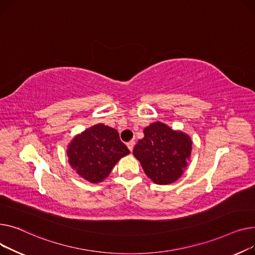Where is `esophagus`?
I'll list each match as a JSON object with an SVG mask.
<instances>
[{
	"label": "esophagus",
	"instance_id": "esophagus-1",
	"mask_svg": "<svg viewBox=\"0 0 255 255\" xmlns=\"http://www.w3.org/2000/svg\"><path fill=\"white\" fill-rule=\"evenodd\" d=\"M127 146H128V148L129 149V151H132L133 146H134V142H133V141H130V142H128V143L127 144Z\"/></svg>",
	"mask_w": 255,
	"mask_h": 255
}]
</instances>
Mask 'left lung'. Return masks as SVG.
Here are the masks:
<instances>
[{
    "label": "left lung",
    "mask_w": 255,
    "mask_h": 255,
    "mask_svg": "<svg viewBox=\"0 0 255 255\" xmlns=\"http://www.w3.org/2000/svg\"><path fill=\"white\" fill-rule=\"evenodd\" d=\"M144 138L133 148L136 157L155 184L175 182L184 173L190 159L192 141L189 134L155 122L144 128Z\"/></svg>",
    "instance_id": "obj_1"
}]
</instances>
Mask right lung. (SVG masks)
I'll return each instance as SVG.
<instances>
[{"label": "right lung", "instance_id": "obj_1", "mask_svg": "<svg viewBox=\"0 0 255 255\" xmlns=\"http://www.w3.org/2000/svg\"><path fill=\"white\" fill-rule=\"evenodd\" d=\"M129 150L118 131L98 124L76 134L67 146L71 168L91 183H100L111 173L117 161Z\"/></svg>", "mask_w": 255, "mask_h": 255}]
</instances>
